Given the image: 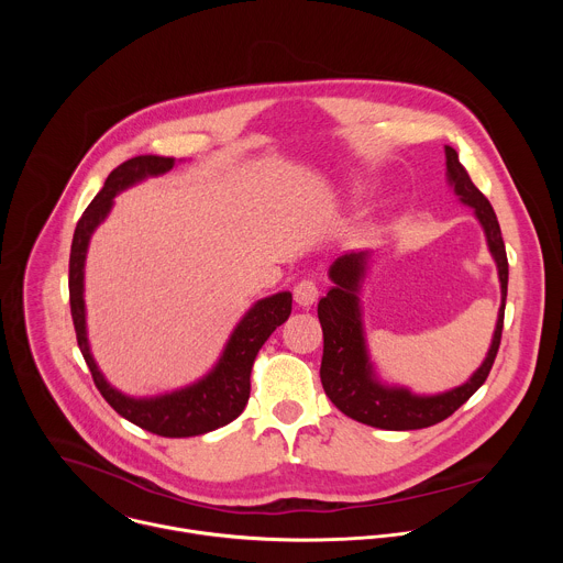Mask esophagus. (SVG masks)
Instances as JSON below:
<instances>
[{
    "label": "esophagus",
    "instance_id": "esophagus-1",
    "mask_svg": "<svg viewBox=\"0 0 563 563\" xmlns=\"http://www.w3.org/2000/svg\"><path fill=\"white\" fill-rule=\"evenodd\" d=\"M318 298V287L311 278H302L294 285V300L300 305V307H309L313 305V300Z\"/></svg>",
    "mask_w": 563,
    "mask_h": 563
}]
</instances>
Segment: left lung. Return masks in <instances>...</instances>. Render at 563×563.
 I'll return each instance as SVG.
<instances>
[{"mask_svg":"<svg viewBox=\"0 0 563 563\" xmlns=\"http://www.w3.org/2000/svg\"><path fill=\"white\" fill-rule=\"evenodd\" d=\"M445 165L448 178L454 185L456 196L470 207L478 222L484 224L490 254L497 261L499 280H501V309L495 339L490 352L472 378L454 387L445 394L437 396H415L408 389L383 387L367 361L363 325H361V311H358V283L365 272L367 254H345L341 256L332 269L330 278L334 287L318 300V320L323 328V361H320V383H323L325 394L332 404L347 415L350 419L380 428V430H421L441 423L443 419L452 417L465 400L486 383L504 332V311H506V296H508V256L506 245L501 238V227L490 207L488 198L481 194L474 183L470 180L467 172L459 163V153L452 146H445Z\"/></svg>","mask_w":563,"mask_h":563,"instance_id":"1","label":"left lung"}]
</instances>
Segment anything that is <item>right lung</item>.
I'll list each match as a JSON object with an SVG mask.
<instances>
[{"instance_id": "add662e5", "label": "right lung", "mask_w": 563, "mask_h": 563, "mask_svg": "<svg viewBox=\"0 0 563 563\" xmlns=\"http://www.w3.org/2000/svg\"><path fill=\"white\" fill-rule=\"evenodd\" d=\"M174 165H176V157L137 155L126 159V163H122L109 174L102 191L85 209L73 233L70 258H68V298H70V316H73L79 352H82L91 369L93 383L104 396L107 404L120 417H124L126 421L135 423L146 432H153L157 437L183 439V437H198V434L218 430L243 415L252 391L250 376H252L254 361L261 347L265 345V341L272 336V332L289 318L291 294L280 291L276 296L258 300L233 330L216 369L207 378H202L200 383L187 389L157 396V398L137 400L120 394L102 378L89 352L87 328H85V298H82L85 283L82 280H85V258H87L89 238L93 229L107 218L118 191L131 187L133 183L146 176L165 174Z\"/></svg>"}]
</instances>
